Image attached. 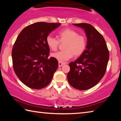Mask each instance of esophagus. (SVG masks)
Here are the masks:
<instances>
[{
  "instance_id": "1",
  "label": "esophagus",
  "mask_w": 121,
  "mask_h": 121,
  "mask_svg": "<svg viewBox=\"0 0 121 121\" xmlns=\"http://www.w3.org/2000/svg\"><path fill=\"white\" fill-rule=\"evenodd\" d=\"M65 64V63H63V62H59V67H62L63 65H64Z\"/></svg>"
}]
</instances>
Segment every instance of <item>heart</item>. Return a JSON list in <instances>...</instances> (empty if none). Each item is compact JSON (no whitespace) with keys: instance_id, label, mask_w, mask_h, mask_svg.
I'll use <instances>...</instances> for the list:
<instances>
[{"instance_id":"obj_1","label":"heart","mask_w":121,"mask_h":121,"mask_svg":"<svg viewBox=\"0 0 121 121\" xmlns=\"http://www.w3.org/2000/svg\"><path fill=\"white\" fill-rule=\"evenodd\" d=\"M59 39L61 42L67 41L65 49V50L53 53L51 54L53 58L59 62H65L72 58L73 55L79 56L85 51L86 40L84 36L79 35L75 30L70 28L65 29L59 32ZM48 46L52 51L58 48L59 40L53 36L49 35L46 38Z\"/></svg>"}]
</instances>
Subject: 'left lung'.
I'll use <instances>...</instances> for the list:
<instances>
[{"label":"left lung","mask_w":121,"mask_h":121,"mask_svg":"<svg viewBox=\"0 0 121 121\" xmlns=\"http://www.w3.org/2000/svg\"><path fill=\"white\" fill-rule=\"evenodd\" d=\"M73 24L84 30L87 44L80 56L69 64L70 69L67 78L73 87L86 90L95 86L104 77L109 53L105 39L92 26L85 23Z\"/></svg>","instance_id":"8db88e82"}]
</instances>
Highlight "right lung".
Wrapping results in <instances>:
<instances>
[{
	"label": "right lung",
	"mask_w": 121,
	"mask_h": 121,
	"mask_svg": "<svg viewBox=\"0 0 121 121\" xmlns=\"http://www.w3.org/2000/svg\"><path fill=\"white\" fill-rule=\"evenodd\" d=\"M61 23L40 22L30 24L20 32L12 52L14 70L22 83L33 89L48 85L58 67L57 60L48 58L46 38Z\"/></svg>",
	"instance_id": "obj_1"
}]
</instances>
